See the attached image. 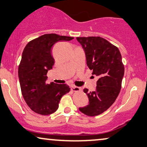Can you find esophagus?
<instances>
[{"label": "esophagus", "instance_id": "obj_1", "mask_svg": "<svg viewBox=\"0 0 147 147\" xmlns=\"http://www.w3.org/2000/svg\"><path fill=\"white\" fill-rule=\"evenodd\" d=\"M81 88L78 87V86H72L71 87V90L73 92H78V91H80L81 90Z\"/></svg>", "mask_w": 147, "mask_h": 147}]
</instances>
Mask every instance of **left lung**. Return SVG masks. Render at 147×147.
Returning <instances> with one entry per match:
<instances>
[{
    "label": "left lung",
    "instance_id": "left-lung-1",
    "mask_svg": "<svg viewBox=\"0 0 147 147\" xmlns=\"http://www.w3.org/2000/svg\"><path fill=\"white\" fill-rule=\"evenodd\" d=\"M86 54V64L92 74L98 77L95 91L84 92L89 104L79 110L83 114L94 117L102 114L113 103L121 91L125 67L119 49L100 36L76 37Z\"/></svg>",
    "mask_w": 147,
    "mask_h": 147
}]
</instances>
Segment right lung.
<instances>
[{
    "label": "right lung",
    "mask_w": 147,
    "mask_h": 147,
    "mask_svg": "<svg viewBox=\"0 0 147 147\" xmlns=\"http://www.w3.org/2000/svg\"><path fill=\"white\" fill-rule=\"evenodd\" d=\"M74 38L55 33L45 34L30 40L22 55L18 66L20 89L26 104L32 111L41 115L55 113L63 95L70 91L66 84H47V74L55 63L52 47L59 41Z\"/></svg>",
    "instance_id": "right-lung-1"
}]
</instances>
